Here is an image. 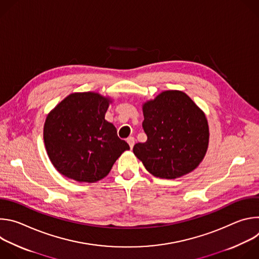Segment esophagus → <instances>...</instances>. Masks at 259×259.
Returning <instances> with one entry per match:
<instances>
[{"label": "esophagus", "mask_w": 259, "mask_h": 259, "mask_svg": "<svg viewBox=\"0 0 259 259\" xmlns=\"http://www.w3.org/2000/svg\"><path fill=\"white\" fill-rule=\"evenodd\" d=\"M127 142H128V144L130 145L131 149H133L134 143H135V139H134V137H133V136H130V137H128V138H127Z\"/></svg>", "instance_id": "obj_1"}]
</instances>
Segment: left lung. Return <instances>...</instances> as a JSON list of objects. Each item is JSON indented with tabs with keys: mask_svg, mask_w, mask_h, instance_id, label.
Segmentation results:
<instances>
[{
	"mask_svg": "<svg viewBox=\"0 0 259 259\" xmlns=\"http://www.w3.org/2000/svg\"><path fill=\"white\" fill-rule=\"evenodd\" d=\"M142 128L147 136L134 155L153 175L174 179L193 171L203 160L209 141L207 119L181 91L159 94L143 104Z\"/></svg>",
	"mask_w": 259,
	"mask_h": 259,
	"instance_id": "obj_1",
	"label": "left lung"
}]
</instances>
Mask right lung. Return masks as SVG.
<instances>
[{"label": "right lung", "instance_id": "right-lung-1", "mask_svg": "<svg viewBox=\"0 0 259 259\" xmlns=\"http://www.w3.org/2000/svg\"><path fill=\"white\" fill-rule=\"evenodd\" d=\"M109 99L97 93H72L48 115L47 154L59 173L81 182L105 177L129 144L105 119Z\"/></svg>", "mask_w": 259, "mask_h": 259}]
</instances>
